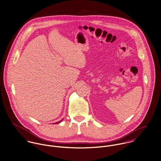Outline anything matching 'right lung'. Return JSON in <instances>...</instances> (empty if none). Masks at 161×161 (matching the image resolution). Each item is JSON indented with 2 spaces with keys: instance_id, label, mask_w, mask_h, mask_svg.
<instances>
[{
  "instance_id": "add662e5",
  "label": "right lung",
  "mask_w": 161,
  "mask_h": 161,
  "mask_svg": "<svg viewBox=\"0 0 161 161\" xmlns=\"http://www.w3.org/2000/svg\"><path fill=\"white\" fill-rule=\"evenodd\" d=\"M62 121V120H61ZM61 121H60V122H57V123H55V124H58V123H59V122H60Z\"/></svg>"
}]
</instances>
